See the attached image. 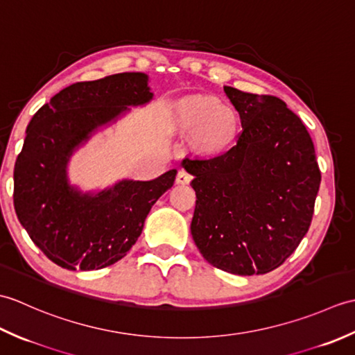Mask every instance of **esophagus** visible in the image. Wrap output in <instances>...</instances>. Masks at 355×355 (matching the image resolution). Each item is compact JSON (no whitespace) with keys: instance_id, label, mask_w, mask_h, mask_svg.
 Here are the masks:
<instances>
[{"instance_id":"1","label":"esophagus","mask_w":355,"mask_h":355,"mask_svg":"<svg viewBox=\"0 0 355 355\" xmlns=\"http://www.w3.org/2000/svg\"><path fill=\"white\" fill-rule=\"evenodd\" d=\"M192 180V173L187 172L186 169H180L177 173V183L178 184H189Z\"/></svg>"}]
</instances>
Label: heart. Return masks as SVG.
I'll list each match as a JSON object with an SVG mask.
<instances>
[{"mask_svg":"<svg viewBox=\"0 0 355 355\" xmlns=\"http://www.w3.org/2000/svg\"><path fill=\"white\" fill-rule=\"evenodd\" d=\"M178 123L183 130L195 131V140L207 150L229 145L236 130L235 112L210 97H193L180 103Z\"/></svg>","mask_w":355,"mask_h":355,"instance_id":"b5f03b06","label":"heart"}]
</instances>
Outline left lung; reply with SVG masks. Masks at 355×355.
<instances>
[{
  "label": "left lung",
  "mask_w": 355,
  "mask_h": 355,
  "mask_svg": "<svg viewBox=\"0 0 355 355\" xmlns=\"http://www.w3.org/2000/svg\"><path fill=\"white\" fill-rule=\"evenodd\" d=\"M224 92L243 131L227 153L183 160L197 193L191 233L214 267L263 275L282 266L310 229L320 169L310 134L284 101Z\"/></svg>",
  "instance_id": "left-lung-1"
}]
</instances>
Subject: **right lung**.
Wrapping results in <instances>:
<instances>
[{
    "label": "right lung",
    "mask_w": 355,
    "mask_h": 355,
    "mask_svg": "<svg viewBox=\"0 0 355 355\" xmlns=\"http://www.w3.org/2000/svg\"><path fill=\"white\" fill-rule=\"evenodd\" d=\"M150 99L145 73H119L64 88L30 120L15 163L13 206L30 239L59 267L99 270L122 259L150 207L175 182L177 169H171L150 182L122 180L94 195L67 178L73 150L94 130Z\"/></svg>",
    "instance_id": "add662e5"
}]
</instances>
